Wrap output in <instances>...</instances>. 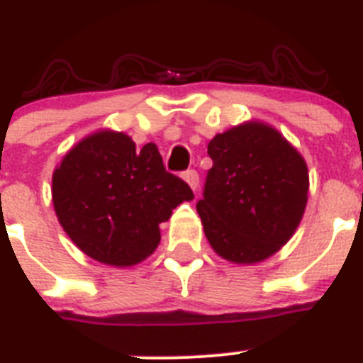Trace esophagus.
Returning a JSON list of instances; mask_svg holds the SVG:
<instances>
[{"instance_id":"34e87169","label":"esophagus","mask_w":363,"mask_h":363,"mask_svg":"<svg viewBox=\"0 0 363 363\" xmlns=\"http://www.w3.org/2000/svg\"><path fill=\"white\" fill-rule=\"evenodd\" d=\"M184 179L189 184V187L192 189V191H196L198 185H200V176H198L196 171H185L184 172Z\"/></svg>"}]
</instances>
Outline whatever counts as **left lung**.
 <instances>
[{
    "label": "left lung",
    "mask_w": 363,
    "mask_h": 363,
    "mask_svg": "<svg viewBox=\"0 0 363 363\" xmlns=\"http://www.w3.org/2000/svg\"><path fill=\"white\" fill-rule=\"evenodd\" d=\"M213 167L196 203L214 252L256 264L289 242L307 205L306 160L277 129L259 121L216 134Z\"/></svg>",
    "instance_id": "left-lung-1"
}]
</instances>
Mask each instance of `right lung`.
<instances>
[{"instance_id": "obj_1", "label": "right lung", "mask_w": 363, "mask_h": 363, "mask_svg": "<svg viewBox=\"0 0 363 363\" xmlns=\"http://www.w3.org/2000/svg\"><path fill=\"white\" fill-rule=\"evenodd\" d=\"M194 198L165 171L154 143L136 149L127 134L98 130L76 143L52 174V203L63 230L96 262L130 267L158 247L160 223Z\"/></svg>"}]
</instances>
